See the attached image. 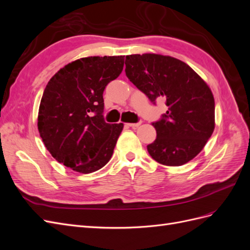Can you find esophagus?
I'll return each instance as SVG.
<instances>
[{"label": "esophagus", "mask_w": 250, "mask_h": 250, "mask_svg": "<svg viewBox=\"0 0 250 250\" xmlns=\"http://www.w3.org/2000/svg\"><path fill=\"white\" fill-rule=\"evenodd\" d=\"M128 127H132V128H138L140 125H141V122H138V123H127L126 124Z\"/></svg>", "instance_id": "34e87169"}]
</instances>
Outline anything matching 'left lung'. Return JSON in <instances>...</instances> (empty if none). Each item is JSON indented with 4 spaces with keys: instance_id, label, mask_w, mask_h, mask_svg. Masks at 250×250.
<instances>
[{
    "instance_id": "left-lung-1",
    "label": "left lung",
    "mask_w": 250,
    "mask_h": 250,
    "mask_svg": "<svg viewBox=\"0 0 250 250\" xmlns=\"http://www.w3.org/2000/svg\"><path fill=\"white\" fill-rule=\"evenodd\" d=\"M125 73L155 104L164 98L168 110L152 123L156 139L147 150L154 161L181 166L197 155L215 129V100L211 90L192 67L171 56H126Z\"/></svg>"
}]
</instances>
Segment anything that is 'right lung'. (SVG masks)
Returning <instances> with one entry per match:
<instances>
[{
    "label": "right lung",
    "mask_w": 250,
    "mask_h": 250,
    "mask_svg": "<svg viewBox=\"0 0 250 250\" xmlns=\"http://www.w3.org/2000/svg\"><path fill=\"white\" fill-rule=\"evenodd\" d=\"M123 66L124 56L84 57L64 65L50 79L37 127L58 163L87 174L109 162L123 123L104 121L103 92Z\"/></svg>",
    "instance_id": "add662e5"
}]
</instances>
